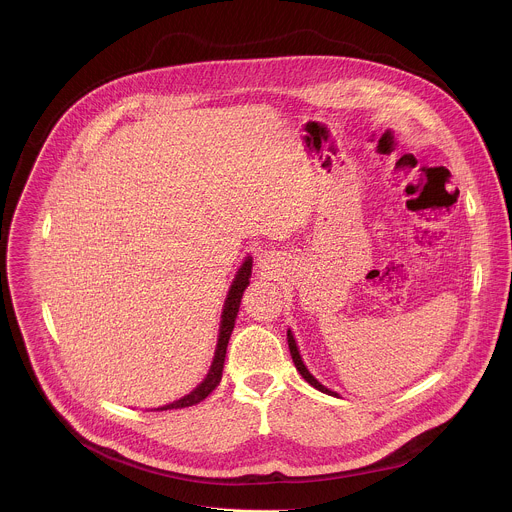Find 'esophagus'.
Listing matches in <instances>:
<instances>
[{
  "label": "esophagus",
  "instance_id": "1",
  "mask_svg": "<svg viewBox=\"0 0 512 512\" xmlns=\"http://www.w3.org/2000/svg\"><path fill=\"white\" fill-rule=\"evenodd\" d=\"M260 268H268V260L266 258H260Z\"/></svg>",
  "mask_w": 512,
  "mask_h": 512
}]
</instances>
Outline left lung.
I'll return each instance as SVG.
<instances>
[{
  "mask_svg": "<svg viewBox=\"0 0 512 512\" xmlns=\"http://www.w3.org/2000/svg\"><path fill=\"white\" fill-rule=\"evenodd\" d=\"M288 345H290L293 365L299 370V374H301L313 388H317V390H321V392H325V394H329V396H337V392H333V390H329L327 386H323V384L307 370V366L303 365V361H301V357H299V351H297V345H295V339H293L292 331H288Z\"/></svg>",
  "mask_w": 512,
  "mask_h": 512,
  "instance_id": "8db88e82",
  "label": "left lung"
}]
</instances>
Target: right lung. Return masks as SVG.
I'll list each match as a JSON object with an SVG mask.
<instances>
[{
	"label": "right lung",
	"mask_w": 512,
	"mask_h": 512,
	"mask_svg": "<svg viewBox=\"0 0 512 512\" xmlns=\"http://www.w3.org/2000/svg\"><path fill=\"white\" fill-rule=\"evenodd\" d=\"M250 276H252V258L248 256L244 260V264L240 266V270L236 272V278H234V282H232V286L228 290V295H226V301H224V307H222V315H220V333L217 349H215V359H213V365L209 368L205 380L193 392H189L187 396H183V398H179V400H175V402H171L167 406L155 408L157 412L173 410V408L177 410V408H187V406L199 404L201 400H205L219 386L222 368H224V357H226L228 339H230V333L234 329V321H236V315H238L242 293L250 284Z\"/></svg>",
	"instance_id": "right-lung-1"
}]
</instances>
